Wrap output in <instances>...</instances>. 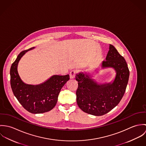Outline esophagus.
<instances>
[{
	"label": "esophagus",
	"mask_w": 146,
	"mask_h": 146,
	"mask_svg": "<svg viewBox=\"0 0 146 146\" xmlns=\"http://www.w3.org/2000/svg\"><path fill=\"white\" fill-rule=\"evenodd\" d=\"M76 73H77V71H75V70H73V71H71L70 73V78L71 79H74L75 77V76H76Z\"/></svg>",
	"instance_id": "esophagus-1"
}]
</instances>
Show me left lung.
Listing matches in <instances>:
<instances>
[{
    "mask_svg": "<svg viewBox=\"0 0 146 146\" xmlns=\"http://www.w3.org/2000/svg\"><path fill=\"white\" fill-rule=\"evenodd\" d=\"M101 69L112 68L116 72L114 79L110 83H99L89 72H80L75 79L78 82L76 101L84 112L94 116L108 113L119 104L127 85L129 70L124 58L116 49L110 44L106 61ZM99 68L96 69L98 73Z\"/></svg>",
    "mask_w": 146,
    "mask_h": 146,
    "instance_id": "left-lung-1",
    "label": "left lung"
}]
</instances>
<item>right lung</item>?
Returning <instances> with one entry per match:
<instances>
[{
  "label": "right lung",
  "instance_id": "obj_1",
  "mask_svg": "<svg viewBox=\"0 0 146 146\" xmlns=\"http://www.w3.org/2000/svg\"><path fill=\"white\" fill-rule=\"evenodd\" d=\"M34 48L33 47L21 52L12 63L10 70L11 85L15 96L25 110L32 113H42L54 107L61 89L70 77L69 75H54L40 84L24 83L18 72V64L26 52Z\"/></svg>",
  "mask_w": 146,
  "mask_h": 146
}]
</instances>
